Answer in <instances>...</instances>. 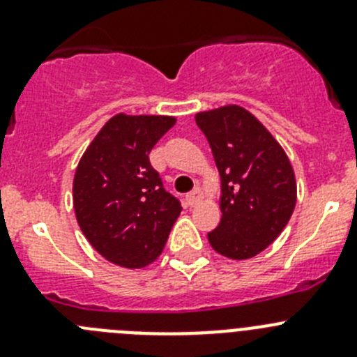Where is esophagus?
<instances>
[{"mask_svg": "<svg viewBox=\"0 0 357 357\" xmlns=\"http://www.w3.org/2000/svg\"><path fill=\"white\" fill-rule=\"evenodd\" d=\"M202 198H204V193H202V189L200 188H195L191 193L185 197V200H188V204L191 207H195L198 204V202H202Z\"/></svg>", "mask_w": 357, "mask_h": 357, "instance_id": "esophagus-1", "label": "esophagus"}]
</instances>
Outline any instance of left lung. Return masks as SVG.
<instances>
[{
  "instance_id": "1",
  "label": "left lung",
  "mask_w": 357,
  "mask_h": 357,
  "mask_svg": "<svg viewBox=\"0 0 357 357\" xmlns=\"http://www.w3.org/2000/svg\"><path fill=\"white\" fill-rule=\"evenodd\" d=\"M222 178V222L207 234L211 247L230 259H250L288 225L296 182L286 151L263 123L239 105L198 112Z\"/></svg>"
}]
</instances>
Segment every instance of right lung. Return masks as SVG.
Listing matches in <instances>:
<instances>
[{"label":"right lung","mask_w":357,"mask_h":357,"mask_svg":"<svg viewBox=\"0 0 357 357\" xmlns=\"http://www.w3.org/2000/svg\"><path fill=\"white\" fill-rule=\"evenodd\" d=\"M172 116L116 114L84 151L73 181V207L87 241L110 263L143 268L155 261L181 214L150 151L175 125Z\"/></svg>","instance_id":"add662e5"}]
</instances>
